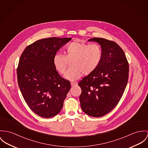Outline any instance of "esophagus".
Listing matches in <instances>:
<instances>
[{"mask_svg": "<svg viewBox=\"0 0 148 148\" xmlns=\"http://www.w3.org/2000/svg\"><path fill=\"white\" fill-rule=\"evenodd\" d=\"M71 86H76V85H77V82H71Z\"/></svg>", "mask_w": 148, "mask_h": 148, "instance_id": "1", "label": "esophagus"}]
</instances>
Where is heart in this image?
Here are the masks:
<instances>
[{"mask_svg": "<svg viewBox=\"0 0 148 148\" xmlns=\"http://www.w3.org/2000/svg\"><path fill=\"white\" fill-rule=\"evenodd\" d=\"M102 57L101 47L97 44L88 45L75 40L68 44L64 55L56 53L53 60L54 66L61 74H64L70 62V68L65 75L69 80L79 79L83 74L88 75L99 66Z\"/></svg>", "mask_w": 148, "mask_h": 148, "instance_id": "heart-1", "label": "heart"}]
</instances>
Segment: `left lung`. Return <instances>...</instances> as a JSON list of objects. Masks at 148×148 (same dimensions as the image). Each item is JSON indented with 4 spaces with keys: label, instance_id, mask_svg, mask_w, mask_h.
<instances>
[{
    "label": "left lung",
    "instance_id": "1",
    "mask_svg": "<svg viewBox=\"0 0 148 148\" xmlns=\"http://www.w3.org/2000/svg\"><path fill=\"white\" fill-rule=\"evenodd\" d=\"M102 49L97 69L80 81V106L87 115L100 117L110 112L121 100L127 84L128 63L122 49L115 42L101 38L90 39Z\"/></svg>",
    "mask_w": 148,
    "mask_h": 148
}]
</instances>
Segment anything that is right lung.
<instances>
[{"label": "right lung", "instance_id": "1", "mask_svg": "<svg viewBox=\"0 0 148 148\" xmlns=\"http://www.w3.org/2000/svg\"><path fill=\"white\" fill-rule=\"evenodd\" d=\"M71 38L42 39L27 46L20 57L17 75L23 97L35 114L45 118L60 113L71 88L54 66L53 60Z\"/></svg>", "mask_w": 148, "mask_h": 148}]
</instances>
